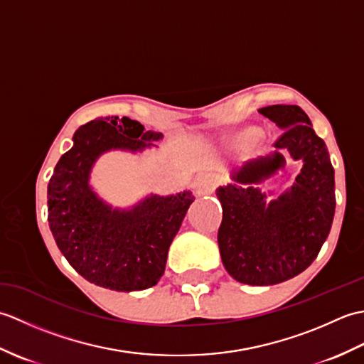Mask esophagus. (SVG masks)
<instances>
[{"label": "esophagus", "instance_id": "esophagus-1", "mask_svg": "<svg viewBox=\"0 0 364 364\" xmlns=\"http://www.w3.org/2000/svg\"><path fill=\"white\" fill-rule=\"evenodd\" d=\"M218 176L213 173H202L196 180V189L198 196H210L218 186Z\"/></svg>", "mask_w": 364, "mask_h": 364}]
</instances>
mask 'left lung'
Returning a JSON list of instances; mask_svg holds the SVG:
<instances>
[{
	"label": "left lung",
	"mask_w": 364,
	"mask_h": 364,
	"mask_svg": "<svg viewBox=\"0 0 364 364\" xmlns=\"http://www.w3.org/2000/svg\"><path fill=\"white\" fill-rule=\"evenodd\" d=\"M258 112L282 134L274 153L245 162L231 173L235 183L215 191L223 214L218 242L223 266L235 280L269 286L304 272L318 257L335 215V170L326 142L299 106L274 105ZM284 151L304 167L291 190L266 204L267 196L252 184L284 166Z\"/></svg>",
	"instance_id": "1"
}]
</instances>
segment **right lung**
<instances>
[{"instance_id": "obj_1", "label": "right lung", "mask_w": 364, "mask_h": 364, "mask_svg": "<svg viewBox=\"0 0 364 364\" xmlns=\"http://www.w3.org/2000/svg\"><path fill=\"white\" fill-rule=\"evenodd\" d=\"M162 139L128 117L92 120L76 129L48 183V223L70 266L102 288L131 292L159 282L167 252L196 197H145L129 210L105 203L89 184L95 161L109 150L142 151Z\"/></svg>"}]
</instances>
